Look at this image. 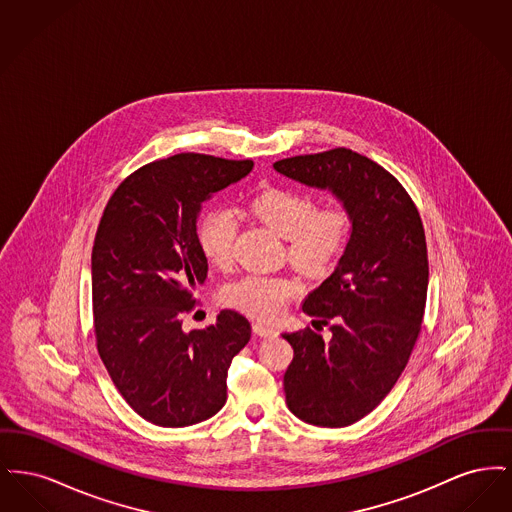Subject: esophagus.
I'll return each mask as SVG.
<instances>
[{
    "label": "esophagus",
    "mask_w": 512,
    "mask_h": 512,
    "mask_svg": "<svg viewBox=\"0 0 512 512\" xmlns=\"http://www.w3.org/2000/svg\"><path fill=\"white\" fill-rule=\"evenodd\" d=\"M253 334L259 336V338H270V336L276 334V330L270 328L267 324H263V322H255V324H253Z\"/></svg>",
    "instance_id": "esophagus-1"
}]
</instances>
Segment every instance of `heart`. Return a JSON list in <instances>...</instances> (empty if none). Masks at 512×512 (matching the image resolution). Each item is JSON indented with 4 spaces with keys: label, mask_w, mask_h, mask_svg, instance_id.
<instances>
[{
    "label": "heart",
    "mask_w": 512,
    "mask_h": 512,
    "mask_svg": "<svg viewBox=\"0 0 512 512\" xmlns=\"http://www.w3.org/2000/svg\"><path fill=\"white\" fill-rule=\"evenodd\" d=\"M253 217L288 240V259L307 276L328 274L347 245L351 215L341 205L317 209L311 194L288 188H265L249 203ZM238 222L228 209L207 211L197 226L203 257L215 267H228L234 259ZM297 286L288 278L247 274L222 288L224 305L249 317L274 320L295 297Z\"/></svg>",
    "instance_id": "heart-1"
}]
</instances>
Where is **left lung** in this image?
Masks as SVG:
<instances>
[{"instance_id":"8db88e82","label":"left lung","mask_w":512,"mask_h":512,"mask_svg":"<svg viewBox=\"0 0 512 512\" xmlns=\"http://www.w3.org/2000/svg\"><path fill=\"white\" fill-rule=\"evenodd\" d=\"M274 169L330 190L351 215L338 267L307 295L303 311L330 326L284 334L288 409L303 422L341 428L374 411L409 363L428 293V251L418 209L399 180L351 149L297 155Z\"/></svg>"}]
</instances>
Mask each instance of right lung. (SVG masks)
<instances>
[{
	"label": "right lung",
	"instance_id": "1",
	"mask_svg": "<svg viewBox=\"0 0 512 512\" xmlns=\"http://www.w3.org/2000/svg\"><path fill=\"white\" fill-rule=\"evenodd\" d=\"M253 161L178 153L132 172L107 201L92 249L98 353L124 401L147 422L182 428L219 413L232 359L251 338L236 311L184 332L207 278L197 217Z\"/></svg>",
	"mask_w": 512,
	"mask_h": 512
}]
</instances>
